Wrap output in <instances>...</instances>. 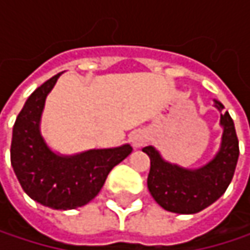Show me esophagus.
<instances>
[{
    "mask_svg": "<svg viewBox=\"0 0 250 250\" xmlns=\"http://www.w3.org/2000/svg\"><path fill=\"white\" fill-rule=\"evenodd\" d=\"M130 142L134 147H142L147 142V133L145 130H134L130 134Z\"/></svg>",
    "mask_w": 250,
    "mask_h": 250,
    "instance_id": "34e87169",
    "label": "esophagus"
}]
</instances>
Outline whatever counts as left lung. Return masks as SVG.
<instances>
[{
  "label": "left lung",
  "mask_w": 250,
  "mask_h": 250,
  "mask_svg": "<svg viewBox=\"0 0 250 250\" xmlns=\"http://www.w3.org/2000/svg\"><path fill=\"white\" fill-rule=\"evenodd\" d=\"M223 127L222 145L216 156L198 169H187L162 159L153 146L143 147L150 158L147 188L155 201L165 210L178 214H194L217 201L234 175L239 158V140L234 123L225 105L214 100Z\"/></svg>",
  "instance_id": "1"
}]
</instances>
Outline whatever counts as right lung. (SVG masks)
<instances>
[{
  "label": "right lung",
  "instance_id": "add662e5",
  "mask_svg": "<svg viewBox=\"0 0 250 250\" xmlns=\"http://www.w3.org/2000/svg\"><path fill=\"white\" fill-rule=\"evenodd\" d=\"M61 74L40 85L25 101L13 127L11 165L24 192L55 210L88 204L103 188L110 171L125 161L133 147L91 149L78 155L55 153L40 133V119L47 94Z\"/></svg>",
  "mask_w": 250,
  "mask_h": 250
}]
</instances>
